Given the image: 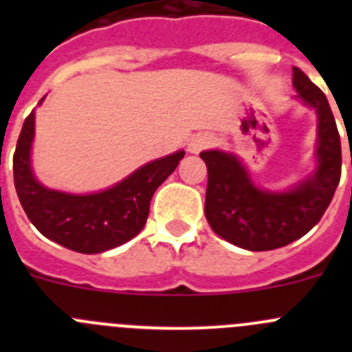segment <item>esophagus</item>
<instances>
[{"mask_svg":"<svg viewBox=\"0 0 352 352\" xmlns=\"http://www.w3.org/2000/svg\"><path fill=\"white\" fill-rule=\"evenodd\" d=\"M210 144H211L210 135H206V133H199V135L192 138V141L188 142V151L194 155H197V153H201L203 149H206Z\"/></svg>","mask_w":352,"mask_h":352,"instance_id":"obj_1","label":"esophagus"}]
</instances>
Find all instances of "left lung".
<instances>
[{"label": "left lung", "mask_w": 352, "mask_h": 352, "mask_svg": "<svg viewBox=\"0 0 352 352\" xmlns=\"http://www.w3.org/2000/svg\"><path fill=\"white\" fill-rule=\"evenodd\" d=\"M298 98L317 113V167L287 192H270L254 185L232 153L203 151L208 167L204 214L220 238L245 250H275L292 243L316 226L329 206L340 182L342 148L337 123L326 95L292 68Z\"/></svg>", "instance_id": "left-lung-1"}]
</instances>
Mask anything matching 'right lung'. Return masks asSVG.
I'll use <instances>...</instances> for the list:
<instances>
[{"mask_svg": "<svg viewBox=\"0 0 352 352\" xmlns=\"http://www.w3.org/2000/svg\"><path fill=\"white\" fill-rule=\"evenodd\" d=\"M33 135L35 113L24 120L15 146L14 183L19 201L45 238L80 254H100L139 234L148 220L155 190L185 157V151H176L139 167L107 190L74 195L51 190L36 182L31 170Z\"/></svg>", "mask_w": 352, "mask_h": 352, "instance_id": "obj_1", "label": "right lung"}]
</instances>
